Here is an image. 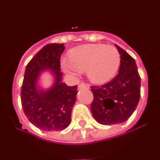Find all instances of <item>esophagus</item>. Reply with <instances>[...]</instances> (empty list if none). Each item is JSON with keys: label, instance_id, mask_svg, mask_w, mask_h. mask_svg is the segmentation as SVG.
I'll use <instances>...</instances> for the list:
<instances>
[{"label": "esophagus", "instance_id": "34e87169", "mask_svg": "<svg viewBox=\"0 0 160 160\" xmlns=\"http://www.w3.org/2000/svg\"><path fill=\"white\" fill-rule=\"evenodd\" d=\"M78 90H81V89H89L90 88V86L87 83H84V82H82L78 85Z\"/></svg>", "mask_w": 160, "mask_h": 160}]
</instances>
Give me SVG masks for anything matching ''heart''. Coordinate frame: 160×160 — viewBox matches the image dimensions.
<instances>
[{"instance_id": "obj_1", "label": "heart", "mask_w": 160, "mask_h": 160, "mask_svg": "<svg viewBox=\"0 0 160 160\" xmlns=\"http://www.w3.org/2000/svg\"><path fill=\"white\" fill-rule=\"evenodd\" d=\"M120 65V54L114 46L88 44L73 48L70 60L62 58L61 67L66 73L86 71L92 82L101 84L111 80Z\"/></svg>"}]
</instances>
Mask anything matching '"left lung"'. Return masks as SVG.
I'll return each instance as SVG.
<instances>
[{
    "label": "left lung",
    "mask_w": 160,
    "mask_h": 160,
    "mask_svg": "<svg viewBox=\"0 0 160 160\" xmlns=\"http://www.w3.org/2000/svg\"><path fill=\"white\" fill-rule=\"evenodd\" d=\"M115 46L121 58L118 73L107 84L91 87L94 94L91 113L102 125L125 122L135 111L140 98V76L135 59L121 47Z\"/></svg>",
    "instance_id": "8db88e82"
}]
</instances>
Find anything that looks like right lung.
<instances>
[{
    "instance_id": "1",
    "label": "right lung",
    "mask_w": 160,
    "mask_h": 160,
    "mask_svg": "<svg viewBox=\"0 0 160 160\" xmlns=\"http://www.w3.org/2000/svg\"><path fill=\"white\" fill-rule=\"evenodd\" d=\"M64 49V44H48L25 68L21 91L22 108L29 122L42 131H62L71 120L78 86L68 87L62 82L60 58ZM44 70H51L55 77L54 85L46 91L37 87L40 73Z\"/></svg>"
}]
</instances>
